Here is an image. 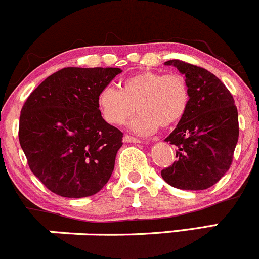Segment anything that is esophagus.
I'll list each match as a JSON object with an SVG mask.
<instances>
[{"instance_id":"1","label":"esophagus","mask_w":259,"mask_h":259,"mask_svg":"<svg viewBox=\"0 0 259 259\" xmlns=\"http://www.w3.org/2000/svg\"><path fill=\"white\" fill-rule=\"evenodd\" d=\"M123 141H124V142H130V143H141V142H142L140 138H136V137H133V136H128V135L124 136Z\"/></svg>"}]
</instances>
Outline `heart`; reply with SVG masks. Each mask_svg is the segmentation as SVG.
<instances>
[{
	"instance_id": "b5f03b06",
	"label": "heart",
	"mask_w": 259,
	"mask_h": 259,
	"mask_svg": "<svg viewBox=\"0 0 259 259\" xmlns=\"http://www.w3.org/2000/svg\"><path fill=\"white\" fill-rule=\"evenodd\" d=\"M190 89L181 74L142 70L121 81L118 89L107 85L97 96L102 118L112 126H122L135 111L138 113L130 127L141 135H150L158 127L174 126L189 108Z\"/></svg>"
}]
</instances>
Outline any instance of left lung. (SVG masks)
Here are the masks:
<instances>
[{"mask_svg":"<svg viewBox=\"0 0 259 259\" xmlns=\"http://www.w3.org/2000/svg\"><path fill=\"white\" fill-rule=\"evenodd\" d=\"M185 76L190 103L185 116L165 141L176 146L178 160L161 171L168 185L205 190L229 170L239 136L234 98L219 78L185 61H166Z\"/></svg>","mask_w":259,"mask_h":259,"instance_id":"1","label":"left lung"}]
</instances>
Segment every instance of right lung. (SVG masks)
I'll return each mask as SVG.
<instances>
[{
	"instance_id": "add662e5",
	"label": "right lung",
	"mask_w": 259,
	"mask_h": 259,
	"mask_svg": "<svg viewBox=\"0 0 259 259\" xmlns=\"http://www.w3.org/2000/svg\"><path fill=\"white\" fill-rule=\"evenodd\" d=\"M119 73V68H64L25 102L20 145L32 174L56 195L85 198L108 183L123 133L102 118L97 96Z\"/></svg>"
}]
</instances>
